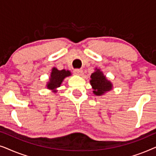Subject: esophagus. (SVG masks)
<instances>
[{"mask_svg": "<svg viewBox=\"0 0 156 156\" xmlns=\"http://www.w3.org/2000/svg\"><path fill=\"white\" fill-rule=\"evenodd\" d=\"M74 74H76V75L82 76L83 74V70L81 69H76L74 70Z\"/></svg>", "mask_w": 156, "mask_h": 156, "instance_id": "1", "label": "esophagus"}]
</instances>
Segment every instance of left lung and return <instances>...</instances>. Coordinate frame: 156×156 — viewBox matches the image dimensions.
I'll return each mask as SVG.
<instances>
[{"label": "left lung", "mask_w": 156, "mask_h": 156, "mask_svg": "<svg viewBox=\"0 0 156 156\" xmlns=\"http://www.w3.org/2000/svg\"><path fill=\"white\" fill-rule=\"evenodd\" d=\"M90 83L92 89L93 93L97 96H101L105 94L106 91L112 90L113 85L110 81H108L104 75L99 69L96 68L95 72L91 74Z\"/></svg>", "instance_id": "8db88e82"}]
</instances>
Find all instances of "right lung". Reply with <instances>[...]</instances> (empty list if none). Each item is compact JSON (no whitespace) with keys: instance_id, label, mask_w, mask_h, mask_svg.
<instances>
[{"instance_id":"add662e5","label":"right lung","mask_w":156,"mask_h":156,"mask_svg":"<svg viewBox=\"0 0 156 156\" xmlns=\"http://www.w3.org/2000/svg\"><path fill=\"white\" fill-rule=\"evenodd\" d=\"M70 75L71 72L69 70H58L56 67H53L50 74V80L47 84V87L48 89L52 90L53 92H57L56 89L60 87L64 79Z\"/></svg>"}]
</instances>
